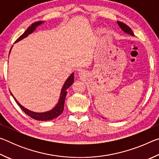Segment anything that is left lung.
Instances as JSON below:
<instances>
[{"label": "left lung", "instance_id": "left-lung-1", "mask_svg": "<svg viewBox=\"0 0 159 159\" xmlns=\"http://www.w3.org/2000/svg\"><path fill=\"white\" fill-rule=\"evenodd\" d=\"M117 24L118 25V26H120V29H122V30L125 32V33L128 34H130L131 36H134V34L133 31H132V29L129 27L128 25H126L125 24L121 22V21H117Z\"/></svg>", "mask_w": 159, "mask_h": 159}]
</instances>
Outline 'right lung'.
Segmentation results:
<instances>
[{
    "mask_svg": "<svg viewBox=\"0 0 159 159\" xmlns=\"http://www.w3.org/2000/svg\"><path fill=\"white\" fill-rule=\"evenodd\" d=\"M43 23V21H36V22L31 24V25L30 26H29L28 29L25 31V33L21 35V36L19 37L18 39L16 40V41L15 43H17L18 41H21V40L25 39V38H26V36H28L30 34L33 33V32L36 30L37 26H40ZM74 73H72L69 76L68 79H66L65 83H64L62 88H61L60 97V99H59L57 104H56V106L54 107L52 109H51L50 111H48L46 112H43V113L34 112V111H30V110L25 108V107H24L23 106H21V104L19 103L18 101L14 98V96L12 95V94L11 93H10L12 94V95L13 96V98H14L16 102H17L18 105L20 106V108L22 109V111H25V114H26L28 116H29L31 117L32 118H34V119H35V120H52V119H54V118H57L61 114V113L63 112L64 106V101H65L66 95L67 93V90H68V88L72 85V83H74Z\"/></svg>",
    "mask_w": 159,
    "mask_h": 159,
    "instance_id": "add662e5",
    "label": "right lung"
}]
</instances>
